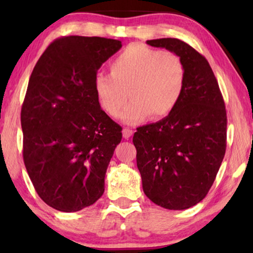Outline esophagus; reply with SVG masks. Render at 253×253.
I'll use <instances>...</instances> for the list:
<instances>
[{"mask_svg":"<svg viewBox=\"0 0 253 253\" xmlns=\"http://www.w3.org/2000/svg\"><path fill=\"white\" fill-rule=\"evenodd\" d=\"M122 132H123V137L126 138V139H129V138L133 134V131L130 130V129H126H126H123Z\"/></svg>","mask_w":253,"mask_h":253,"instance_id":"34e87169","label":"esophagus"}]
</instances>
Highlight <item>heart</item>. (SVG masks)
Returning <instances> with one entry per match:
<instances>
[{"label": "heart", "mask_w": 253, "mask_h": 253, "mask_svg": "<svg viewBox=\"0 0 253 253\" xmlns=\"http://www.w3.org/2000/svg\"><path fill=\"white\" fill-rule=\"evenodd\" d=\"M110 74H98L93 88L101 108L124 123L168 116L184 91L185 68L178 55L141 43L129 44L110 62ZM129 94H127V92Z\"/></svg>", "instance_id": "1"}]
</instances>
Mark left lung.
Returning <instances> with one entry per match:
<instances>
[{
	"label": "left lung",
	"instance_id": "1",
	"mask_svg": "<svg viewBox=\"0 0 253 253\" xmlns=\"http://www.w3.org/2000/svg\"><path fill=\"white\" fill-rule=\"evenodd\" d=\"M181 57L184 91L176 108L137 129L133 145L144 193L167 210H186L205 198L226 153L227 114L219 84L203 55L174 38L147 40Z\"/></svg>",
	"mask_w": 253,
	"mask_h": 253
}]
</instances>
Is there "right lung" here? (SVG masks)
<instances>
[{"label": "right lung", "mask_w": 253, "mask_h": 253, "mask_svg": "<svg viewBox=\"0 0 253 253\" xmlns=\"http://www.w3.org/2000/svg\"><path fill=\"white\" fill-rule=\"evenodd\" d=\"M120 40L70 36L53 41L31 75L20 114L23 157L38 195L77 212L103 195L122 127L100 107L93 83Z\"/></svg>", "instance_id": "add662e5"}]
</instances>
